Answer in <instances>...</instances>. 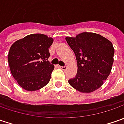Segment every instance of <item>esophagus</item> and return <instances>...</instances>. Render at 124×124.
I'll return each mask as SVG.
<instances>
[{
	"instance_id": "obj_1",
	"label": "esophagus",
	"mask_w": 124,
	"mask_h": 124,
	"mask_svg": "<svg viewBox=\"0 0 124 124\" xmlns=\"http://www.w3.org/2000/svg\"><path fill=\"white\" fill-rule=\"evenodd\" d=\"M59 68L63 70H65L67 69V67L66 66H59Z\"/></svg>"
}]
</instances>
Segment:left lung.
<instances>
[{
	"label": "left lung",
	"instance_id": "obj_1",
	"mask_svg": "<svg viewBox=\"0 0 124 124\" xmlns=\"http://www.w3.org/2000/svg\"><path fill=\"white\" fill-rule=\"evenodd\" d=\"M65 40L74 52L78 67L75 77L68 81L70 85L83 93L99 89L112 70L115 54L112 43L93 32L68 36Z\"/></svg>",
	"mask_w": 124,
	"mask_h": 124
}]
</instances>
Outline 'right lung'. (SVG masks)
I'll use <instances>...</instances> for the list:
<instances>
[{"instance_id":"1","label":"right lung","mask_w":124,"mask_h":124,"mask_svg":"<svg viewBox=\"0 0 124 124\" xmlns=\"http://www.w3.org/2000/svg\"><path fill=\"white\" fill-rule=\"evenodd\" d=\"M52 37L32 34L14 42L8 53V63L13 77L27 91H35L50 81L54 65L50 64L49 48Z\"/></svg>"}]
</instances>
